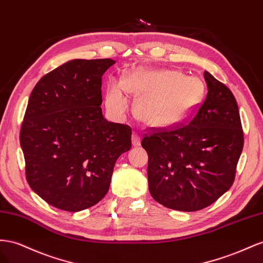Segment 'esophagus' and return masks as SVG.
Segmentation results:
<instances>
[{"label":"esophagus","instance_id":"34e87169","mask_svg":"<svg viewBox=\"0 0 263 263\" xmlns=\"http://www.w3.org/2000/svg\"><path fill=\"white\" fill-rule=\"evenodd\" d=\"M140 143H141L140 136L137 132H133V134H132V144L134 146H138V145H140Z\"/></svg>","mask_w":263,"mask_h":263}]
</instances>
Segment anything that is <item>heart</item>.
I'll return each instance as SVG.
<instances>
[{"label":"heart","instance_id":"1","mask_svg":"<svg viewBox=\"0 0 263 263\" xmlns=\"http://www.w3.org/2000/svg\"><path fill=\"white\" fill-rule=\"evenodd\" d=\"M126 92L138 96L137 118L152 127H170L196 107L204 95V86L195 77L176 70L140 68L130 72L124 80L111 81L107 89V106L117 115L129 108Z\"/></svg>","mask_w":263,"mask_h":263}]
</instances>
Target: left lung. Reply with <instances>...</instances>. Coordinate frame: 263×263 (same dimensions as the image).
Returning a JSON list of instances; mask_svg holds the SVG:
<instances>
[{
    "instance_id": "obj_1",
    "label": "left lung",
    "mask_w": 263,
    "mask_h": 263,
    "mask_svg": "<svg viewBox=\"0 0 263 263\" xmlns=\"http://www.w3.org/2000/svg\"><path fill=\"white\" fill-rule=\"evenodd\" d=\"M208 92L189 123L148 127V190L159 204L181 212L212 205L234 184L243 130L231 90L208 71Z\"/></svg>"
}]
</instances>
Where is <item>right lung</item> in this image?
Wrapping results in <instances>:
<instances>
[{
    "instance_id": "1",
    "label": "right lung",
    "mask_w": 263,
    "mask_h": 263,
    "mask_svg": "<svg viewBox=\"0 0 263 263\" xmlns=\"http://www.w3.org/2000/svg\"><path fill=\"white\" fill-rule=\"evenodd\" d=\"M114 59H73L43 76L29 96L20 142L28 185L49 205L80 212L106 196L131 126L109 122L102 74Z\"/></svg>"
}]
</instances>
